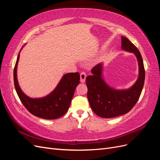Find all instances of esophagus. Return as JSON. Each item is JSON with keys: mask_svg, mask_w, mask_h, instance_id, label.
<instances>
[{"mask_svg": "<svg viewBox=\"0 0 160 160\" xmlns=\"http://www.w3.org/2000/svg\"><path fill=\"white\" fill-rule=\"evenodd\" d=\"M86 77H87L86 72H81L80 73V81H81V83H85Z\"/></svg>", "mask_w": 160, "mask_h": 160, "instance_id": "34e87169", "label": "esophagus"}]
</instances>
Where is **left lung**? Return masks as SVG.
<instances>
[{"mask_svg": "<svg viewBox=\"0 0 160 160\" xmlns=\"http://www.w3.org/2000/svg\"><path fill=\"white\" fill-rule=\"evenodd\" d=\"M122 48L133 52L139 65V76L135 84L129 89L117 90L105 83L102 76L103 63H99L91 69L92 75L86 78L88 98L93 112L103 118L118 117L128 113L136 104L141 95L145 81V69L141 53L128 38L122 37Z\"/></svg>", "mask_w": 160, "mask_h": 160, "instance_id": "1", "label": "left lung"}]
</instances>
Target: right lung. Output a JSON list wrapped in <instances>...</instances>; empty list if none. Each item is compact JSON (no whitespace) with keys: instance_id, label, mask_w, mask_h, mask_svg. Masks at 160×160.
I'll use <instances>...</instances> for the list:
<instances>
[{"instance_id":"1","label":"right lung","mask_w":160,"mask_h":160,"mask_svg":"<svg viewBox=\"0 0 160 160\" xmlns=\"http://www.w3.org/2000/svg\"><path fill=\"white\" fill-rule=\"evenodd\" d=\"M19 57L18 53L14 69V84L24 106L31 114L42 119H55L64 115L69 108L77 86L80 83L79 72L64 75L56 88L44 98H31L23 93L18 83L17 70Z\"/></svg>"}]
</instances>
